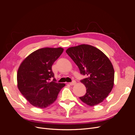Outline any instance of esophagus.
<instances>
[{
    "instance_id": "esophagus-1",
    "label": "esophagus",
    "mask_w": 135,
    "mask_h": 135,
    "mask_svg": "<svg viewBox=\"0 0 135 135\" xmlns=\"http://www.w3.org/2000/svg\"><path fill=\"white\" fill-rule=\"evenodd\" d=\"M69 84H70V85H74L76 84V81H72V82L69 83Z\"/></svg>"
}]
</instances>
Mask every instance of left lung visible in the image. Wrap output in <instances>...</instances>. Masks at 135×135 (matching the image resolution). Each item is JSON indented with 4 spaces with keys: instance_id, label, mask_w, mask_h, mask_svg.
Listing matches in <instances>:
<instances>
[{
    "instance_id": "left-lung-1",
    "label": "left lung",
    "mask_w": 135,
    "mask_h": 135,
    "mask_svg": "<svg viewBox=\"0 0 135 135\" xmlns=\"http://www.w3.org/2000/svg\"><path fill=\"white\" fill-rule=\"evenodd\" d=\"M66 52L81 74L87 75L80 81L86 87V93L79 99L91 107L102 103L114 86V70L111 61L101 51L88 44L69 47Z\"/></svg>"
}]
</instances>
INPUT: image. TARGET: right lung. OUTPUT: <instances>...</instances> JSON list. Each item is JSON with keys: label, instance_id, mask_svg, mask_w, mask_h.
<instances>
[{"label": "right lung", "instance_id": "right-lung-1", "mask_svg": "<svg viewBox=\"0 0 135 135\" xmlns=\"http://www.w3.org/2000/svg\"><path fill=\"white\" fill-rule=\"evenodd\" d=\"M61 47H46L32 52L24 59L17 74L19 91L30 104L44 109L56 100L65 83L49 80L54 78L52 66L62 54Z\"/></svg>", "mask_w": 135, "mask_h": 135}]
</instances>
